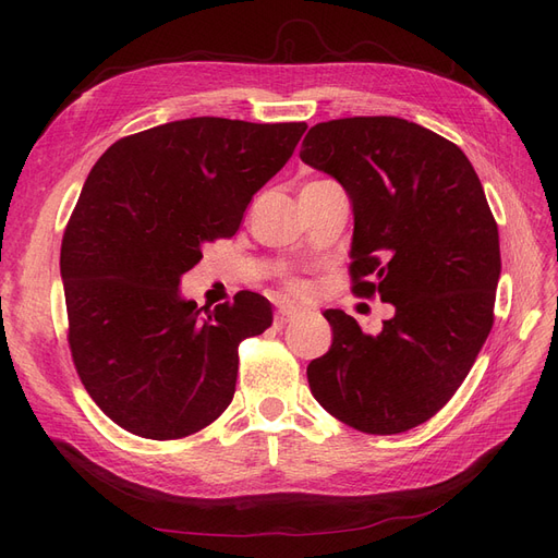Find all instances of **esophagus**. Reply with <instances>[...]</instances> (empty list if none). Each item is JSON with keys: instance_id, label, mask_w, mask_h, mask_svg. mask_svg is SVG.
Instances as JSON below:
<instances>
[{"instance_id": "1", "label": "esophagus", "mask_w": 558, "mask_h": 558, "mask_svg": "<svg viewBox=\"0 0 558 558\" xmlns=\"http://www.w3.org/2000/svg\"><path fill=\"white\" fill-rule=\"evenodd\" d=\"M291 320H295V314L293 312H286V310H279L277 314H275V326L277 328H283V326H289Z\"/></svg>"}]
</instances>
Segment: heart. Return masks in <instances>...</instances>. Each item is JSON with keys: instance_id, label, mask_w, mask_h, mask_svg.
I'll use <instances>...</instances> for the list:
<instances>
[{"instance_id": "1", "label": "heart", "mask_w": 558, "mask_h": 558, "mask_svg": "<svg viewBox=\"0 0 558 558\" xmlns=\"http://www.w3.org/2000/svg\"><path fill=\"white\" fill-rule=\"evenodd\" d=\"M283 289H286V293H289L291 298L307 295V286L302 283V281H298V279H286L283 281Z\"/></svg>"}]
</instances>
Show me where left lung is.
I'll use <instances>...</instances> for the list:
<instances>
[{"label":"left lung","instance_id":"left-lung-1","mask_svg":"<svg viewBox=\"0 0 558 558\" xmlns=\"http://www.w3.org/2000/svg\"><path fill=\"white\" fill-rule=\"evenodd\" d=\"M300 158L353 205L351 293L396 307L379 335L328 310L330 351L307 367L312 396L342 424L396 435L440 412L494 328L498 226L453 142L396 116L314 125Z\"/></svg>","mask_w":558,"mask_h":558}]
</instances>
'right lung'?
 Listing matches in <instances>:
<instances>
[{"label": "right lung", "mask_w": 558, "mask_h": 558, "mask_svg": "<svg viewBox=\"0 0 558 558\" xmlns=\"http://www.w3.org/2000/svg\"><path fill=\"white\" fill-rule=\"evenodd\" d=\"M307 123L185 118L111 144L64 228L66 342L113 424L181 440L226 412L240 342L272 326L240 291L211 312L179 298L202 246L238 232L251 197L293 156Z\"/></svg>", "instance_id": "1"}]
</instances>
